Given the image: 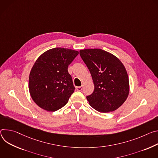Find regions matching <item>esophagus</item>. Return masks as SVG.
<instances>
[{
  "label": "esophagus",
  "instance_id": "34e87169",
  "mask_svg": "<svg viewBox=\"0 0 158 158\" xmlns=\"http://www.w3.org/2000/svg\"><path fill=\"white\" fill-rule=\"evenodd\" d=\"M83 89V86H77L76 87V90L78 91H81Z\"/></svg>",
  "mask_w": 158,
  "mask_h": 158
}]
</instances>
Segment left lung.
<instances>
[{
    "label": "left lung",
    "mask_w": 158,
    "mask_h": 158,
    "mask_svg": "<svg viewBox=\"0 0 158 158\" xmlns=\"http://www.w3.org/2000/svg\"><path fill=\"white\" fill-rule=\"evenodd\" d=\"M80 55L90 72L95 89L86 97L90 106L100 112L115 111L129 94L126 69L120 60L101 49H85Z\"/></svg>",
    "instance_id": "left-lung-1"
}]
</instances>
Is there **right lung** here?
Here are the masks:
<instances>
[{
  "mask_svg": "<svg viewBox=\"0 0 158 158\" xmlns=\"http://www.w3.org/2000/svg\"><path fill=\"white\" fill-rule=\"evenodd\" d=\"M78 53L75 50L55 48L44 52L35 61L29 73V90L40 108L55 112L68 103L75 89L68 66Z\"/></svg>",
  "mask_w": 158,
  "mask_h": 158,
  "instance_id": "add662e5",
  "label": "right lung"
}]
</instances>
